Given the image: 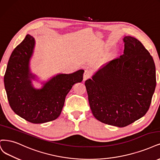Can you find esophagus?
Listing matches in <instances>:
<instances>
[{
  "label": "esophagus",
  "instance_id": "34e87169",
  "mask_svg": "<svg viewBox=\"0 0 160 160\" xmlns=\"http://www.w3.org/2000/svg\"><path fill=\"white\" fill-rule=\"evenodd\" d=\"M90 78H91L90 71L88 70H85L83 74V81H86L87 79H89Z\"/></svg>",
  "mask_w": 160,
  "mask_h": 160
}]
</instances>
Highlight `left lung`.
I'll return each instance as SVG.
<instances>
[{
    "label": "left lung",
    "instance_id": "8db88e82",
    "mask_svg": "<svg viewBox=\"0 0 160 160\" xmlns=\"http://www.w3.org/2000/svg\"><path fill=\"white\" fill-rule=\"evenodd\" d=\"M124 54L85 81L89 105L100 122L124 127L146 114L156 86L153 58L135 38L125 36Z\"/></svg>",
    "mask_w": 160,
    "mask_h": 160
}]
</instances>
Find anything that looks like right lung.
<instances>
[{
  "mask_svg": "<svg viewBox=\"0 0 160 160\" xmlns=\"http://www.w3.org/2000/svg\"><path fill=\"white\" fill-rule=\"evenodd\" d=\"M34 46V38L28 34L16 47L8 60L4 82L12 111L30 122L42 124L58 118L68 93L74 84L82 81L84 70L58 74L43 83L42 89H35L32 79L36 75L29 66Z\"/></svg>",
  "mask_w": 160,
  "mask_h": 160,
  "instance_id": "1",
  "label": "right lung"
}]
</instances>
